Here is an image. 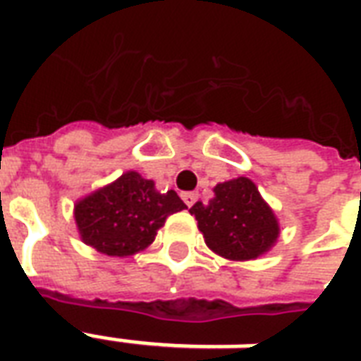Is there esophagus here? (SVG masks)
Here are the masks:
<instances>
[{"mask_svg":"<svg viewBox=\"0 0 361 361\" xmlns=\"http://www.w3.org/2000/svg\"><path fill=\"white\" fill-rule=\"evenodd\" d=\"M183 202L186 203V205H188V207H192V205H194V203H196V200H197V194H194V192H184L183 196Z\"/></svg>","mask_w":361,"mask_h":361,"instance_id":"1","label":"esophagus"}]
</instances>
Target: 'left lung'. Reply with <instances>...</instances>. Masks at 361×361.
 <instances>
[{
    "label": "left lung",
    "instance_id": "8db88e82",
    "mask_svg": "<svg viewBox=\"0 0 361 361\" xmlns=\"http://www.w3.org/2000/svg\"><path fill=\"white\" fill-rule=\"evenodd\" d=\"M213 192L209 203L196 202L190 207L213 253L228 261H253L276 245L280 222L251 178L219 183Z\"/></svg>",
    "mask_w": 361,
    "mask_h": 361
}]
</instances>
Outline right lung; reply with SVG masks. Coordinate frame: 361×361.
Instances as JSON below:
<instances>
[{
    "label": "right lung",
    "mask_w": 361,
    "mask_h": 361,
    "mask_svg": "<svg viewBox=\"0 0 361 361\" xmlns=\"http://www.w3.org/2000/svg\"><path fill=\"white\" fill-rule=\"evenodd\" d=\"M184 207L175 190L161 194L154 180L127 171L78 200L74 219L81 242L108 257H129L148 247L165 219Z\"/></svg>",
    "instance_id": "1"
}]
</instances>
